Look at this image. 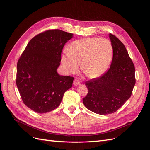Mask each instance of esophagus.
I'll list each match as a JSON object with an SVG mask.
<instances>
[{
    "mask_svg": "<svg viewBox=\"0 0 150 150\" xmlns=\"http://www.w3.org/2000/svg\"><path fill=\"white\" fill-rule=\"evenodd\" d=\"M80 84H81V81H80L79 79H75L74 80V82H73V84H74V86H77L79 85Z\"/></svg>",
    "mask_w": 150,
    "mask_h": 150,
    "instance_id": "1",
    "label": "esophagus"
}]
</instances>
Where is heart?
<instances>
[{"label": "heart", "mask_w": 150, "mask_h": 150, "mask_svg": "<svg viewBox=\"0 0 150 150\" xmlns=\"http://www.w3.org/2000/svg\"><path fill=\"white\" fill-rule=\"evenodd\" d=\"M113 56L111 42L106 38H83L72 42L69 51H64L61 61L68 72H76L81 62V69L91 78L105 74Z\"/></svg>", "instance_id": "obj_1"}]
</instances>
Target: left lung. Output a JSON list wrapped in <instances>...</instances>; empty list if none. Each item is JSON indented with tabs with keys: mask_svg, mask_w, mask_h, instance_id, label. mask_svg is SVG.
<instances>
[{
	"mask_svg": "<svg viewBox=\"0 0 150 150\" xmlns=\"http://www.w3.org/2000/svg\"><path fill=\"white\" fill-rule=\"evenodd\" d=\"M113 56L109 70L103 76L86 82L88 93L83 102L96 114L116 112L130 98L135 85V69L128 51L115 35L110 34Z\"/></svg>",
	"mask_w": 150,
	"mask_h": 150,
	"instance_id": "obj_1",
	"label": "left lung"
}]
</instances>
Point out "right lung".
<instances>
[{"label": "right lung", "mask_w": 150, "mask_h": 150, "mask_svg": "<svg viewBox=\"0 0 150 150\" xmlns=\"http://www.w3.org/2000/svg\"><path fill=\"white\" fill-rule=\"evenodd\" d=\"M73 34L49 30L32 39L18 61L16 84L25 105L38 113L57 108L74 78L61 76V52Z\"/></svg>", "instance_id": "add662e5"}]
</instances>
